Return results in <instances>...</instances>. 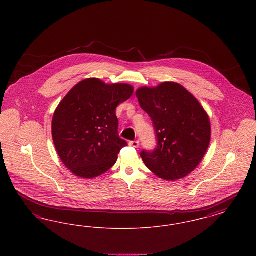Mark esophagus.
Returning <instances> with one entry per match:
<instances>
[{"mask_svg": "<svg viewBox=\"0 0 256 256\" xmlns=\"http://www.w3.org/2000/svg\"><path fill=\"white\" fill-rule=\"evenodd\" d=\"M139 145H140L139 141H132V142H130V146H134V148H139Z\"/></svg>", "mask_w": 256, "mask_h": 256, "instance_id": "esophagus-1", "label": "esophagus"}]
</instances>
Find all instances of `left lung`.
<instances>
[{"mask_svg": "<svg viewBox=\"0 0 256 256\" xmlns=\"http://www.w3.org/2000/svg\"><path fill=\"white\" fill-rule=\"evenodd\" d=\"M136 97L152 118L158 141L154 150L141 152L145 165L164 180L185 178L198 166L210 144L206 111L188 90L172 82L141 87Z\"/></svg>", "mask_w": 256, "mask_h": 256, "instance_id": "8db88e82", "label": "left lung"}]
</instances>
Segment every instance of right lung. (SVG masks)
Here are the masks:
<instances>
[{"mask_svg": "<svg viewBox=\"0 0 256 256\" xmlns=\"http://www.w3.org/2000/svg\"><path fill=\"white\" fill-rule=\"evenodd\" d=\"M134 91L126 84H106L91 78L74 86L60 102L52 121V140L74 176L94 178L116 163L128 145L118 134L116 108Z\"/></svg>", "mask_w": 256, "mask_h": 256, "instance_id": "add662e5", "label": "right lung"}]
</instances>
